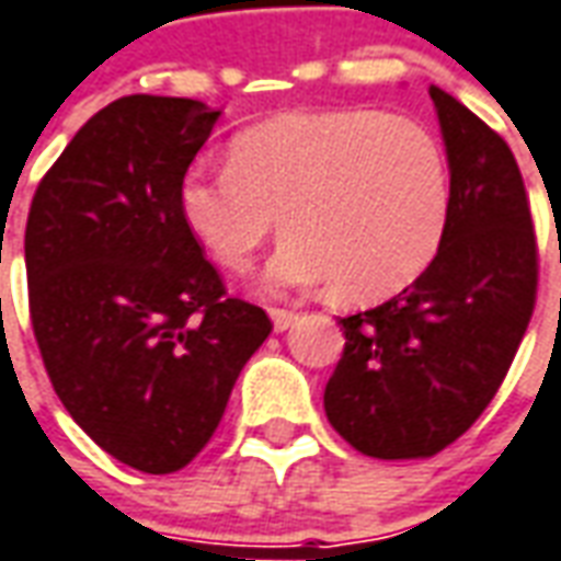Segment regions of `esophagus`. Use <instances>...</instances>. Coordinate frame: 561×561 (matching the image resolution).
Here are the masks:
<instances>
[{
  "label": "esophagus",
  "mask_w": 561,
  "mask_h": 561,
  "mask_svg": "<svg viewBox=\"0 0 561 561\" xmlns=\"http://www.w3.org/2000/svg\"><path fill=\"white\" fill-rule=\"evenodd\" d=\"M270 319H273V328H276V331H288L294 321H297V312H294V309L273 307L270 309Z\"/></svg>",
  "instance_id": "1"
}]
</instances>
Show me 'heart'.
I'll list each match as a JSON object with an SVG mask.
<instances>
[{
	"instance_id": "b5f03b06",
	"label": "heart",
	"mask_w": 561,
	"mask_h": 561,
	"mask_svg": "<svg viewBox=\"0 0 561 561\" xmlns=\"http://www.w3.org/2000/svg\"><path fill=\"white\" fill-rule=\"evenodd\" d=\"M453 182L440 142L376 108L291 112L240 133L227 170H191L179 213L227 273L252 267L279 221L270 288L334 282L352 304L403 291L444 245Z\"/></svg>"
}]
</instances>
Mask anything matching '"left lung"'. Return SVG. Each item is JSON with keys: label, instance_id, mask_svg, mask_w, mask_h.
Segmentation results:
<instances>
[{"label": "left lung", "instance_id": "8db88e82", "mask_svg": "<svg viewBox=\"0 0 561 561\" xmlns=\"http://www.w3.org/2000/svg\"><path fill=\"white\" fill-rule=\"evenodd\" d=\"M453 206L431 267L382 307L340 319L324 386L334 431L370 458H431L480 419L538 297V242L516 158L468 105L431 88Z\"/></svg>", "mask_w": 561, "mask_h": 561}]
</instances>
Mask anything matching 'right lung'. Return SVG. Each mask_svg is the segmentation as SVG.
Segmentation results:
<instances>
[{"instance_id": "1", "label": "right lung", "mask_w": 561, "mask_h": 561, "mask_svg": "<svg viewBox=\"0 0 561 561\" xmlns=\"http://www.w3.org/2000/svg\"><path fill=\"white\" fill-rule=\"evenodd\" d=\"M218 112L121 96L35 187L26 282L35 343L69 416L142 473L182 471L225 416L273 321L230 297L179 213Z\"/></svg>"}]
</instances>
